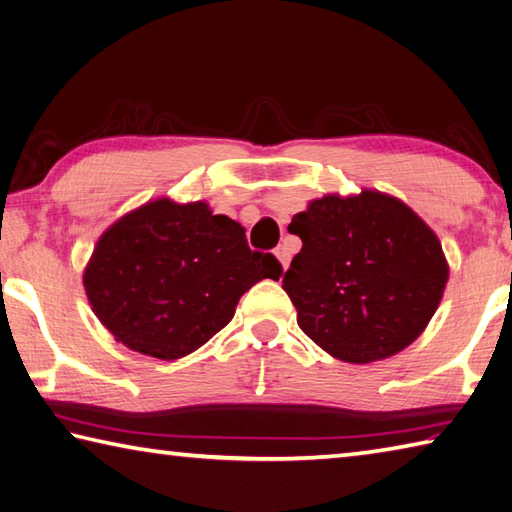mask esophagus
<instances>
[{"label":"esophagus","mask_w":512,"mask_h":512,"mask_svg":"<svg viewBox=\"0 0 512 512\" xmlns=\"http://www.w3.org/2000/svg\"><path fill=\"white\" fill-rule=\"evenodd\" d=\"M275 255H277V259H280V264H282V268L286 271L288 264H291V255H288V250L284 246H277Z\"/></svg>","instance_id":"1"}]
</instances>
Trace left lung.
Returning a JSON list of instances; mask_svg holds the SVG:
<instances>
[{
  "label": "left lung",
  "instance_id": "1",
  "mask_svg": "<svg viewBox=\"0 0 512 512\" xmlns=\"http://www.w3.org/2000/svg\"><path fill=\"white\" fill-rule=\"evenodd\" d=\"M288 232L302 239L284 275L297 324L333 358L383 360L421 336L448 264L434 232L398 199L365 190L311 201Z\"/></svg>",
  "mask_w": 512,
  "mask_h": 512
}]
</instances>
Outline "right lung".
I'll use <instances>...</instances> for the list:
<instances>
[{
    "label": "right lung",
    "instance_id": "add662e5",
    "mask_svg": "<svg viewBox=\"0 0 512 512\" xmlns=\"http://www.w3.org/2000/svg\"><path fill=\"white\" fill-rule=\"evenodd\" d=\"M280 275L275 255L250 250L237 221L212 215L203 201L159 199L98 239L85 291L118 342L176 360L224 329L250 286Z\"/></svg>",
    "mask_w": 512,
    "mask_h": 512
}]
</instances>
